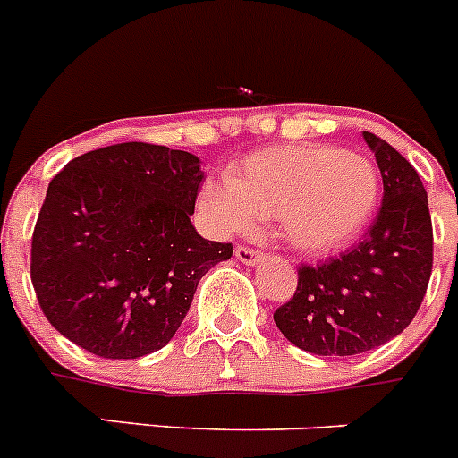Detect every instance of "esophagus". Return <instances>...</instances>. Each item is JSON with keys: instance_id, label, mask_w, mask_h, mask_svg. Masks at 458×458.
I'll list each match as a JSON object with an SVG mask.
<instances>
[{"instance_id": "esophagus-1", "label": "esophagus", "mask_w": 458, "mask_h": 458, "mask_svg": "<svg viewBox=\"0 0 458 458\" xmlns=\"http://www.w3.org/2000/svg\"><path fill=\"white\" fill-rule=\"evenodd\" d=\"M234 258H237L242 264H249V267H255V264L262 262L264 253H262V250L249 249V246H237V249H234Z\"/></svg>"}]
</instances>
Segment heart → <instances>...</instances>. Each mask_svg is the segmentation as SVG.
I'll return each mask as SVG.
<instances>
[{"mask_svg":"<svg viewBox=\"0 0 458 458\" xmlns=\"http://www.w3.org/2000/svg\"><path fill=\"white\" fill-rule=\"evenodd\" d=\"M379 171L364 153L316 144L262 148L203 187V209L219 233H250L276 219L298 253L326 258L348 249L373 221Z\"/></svg>","mask_w":458,"mask_h":458,"instance_id":"obj_1","label":"heart"}]
</instances>
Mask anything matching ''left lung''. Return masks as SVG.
Wrapping results in <instances>:
<instances>
[{"mask_svg":"<svg viewBox=\"0 0 458 458\" xmlns=\"http://www.w3.org/2000/svg\"><path fill=\"white\" fill-rule=\"evenodd\" d=\"M382 171L384 199L364 239L330 262L298 268L293 298L273 320L298 348L350 357L386 344L420 310L434 264L427 191L418 171L364 131Z\"/></svg>","mask_w":458,"mask_h":458,"instance_id":"obj_1","label":"left lung"}]
</instances>
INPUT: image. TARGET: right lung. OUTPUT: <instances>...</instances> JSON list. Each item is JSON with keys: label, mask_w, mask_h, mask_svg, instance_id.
<instances>
[{"label": "right lung", "mask_w": 458, "mask_h": 458, "mask_svg": "<svg viewBox=\"0 0 458 458\" xmlns=\"http://www.w3.org/2000/svg\"><path fill=\"white\" fill-rule=\"evenodd\" d=\"M200 182L199 157L147 142L67 162L31 242V282L51 326L104 359L165 348L200 277L233 258V243L191 225Z\"/></svg>", "instance_id": "add662e5"}]
</instances>
